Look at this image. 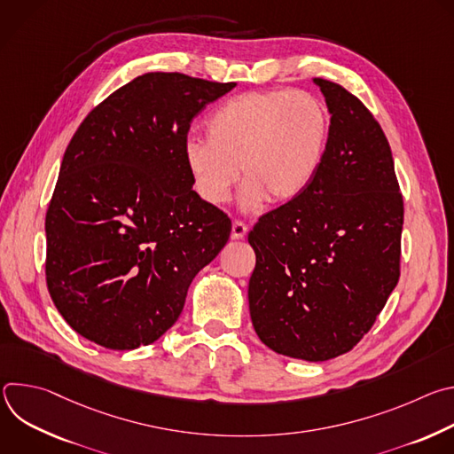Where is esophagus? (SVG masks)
I'll return each mask as SVG.
<instances>
[{"mask_svg":"<svg viewBox=\"0 0 454 454\" xmlns=\"http://www.w3.org/2000/svg\"><path fill=\"white\" fill-rule=\"evenodd\" d=\"M247 233V226L242 221L231 223V239H242Z\"/></svg>","mask_w":454,"mask_h":454,"instance_id":"obj_1","label":"esophagus"}]
</instances>
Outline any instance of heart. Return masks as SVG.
Listing matches in <instances>:
<instances>
[{
	"label": "heart",
	"instance_id": "1",
	"mask_svg": "<svg viewBox=\"0 0 454 454\" xmlns=\"http://www.w3.org/2000/svg\"><path fill=\"white\" fill-rule=\"evenodd\" d=\"M207 140H190L184 161L198 196L221 207L239 179L246 210L264 201L287 205L312 183L325 156L327 107L305 91H247L224 102L205 125Z\"/></svg>",
	"mask_w": 454,
	"mask_h": 454
}]
</instances>
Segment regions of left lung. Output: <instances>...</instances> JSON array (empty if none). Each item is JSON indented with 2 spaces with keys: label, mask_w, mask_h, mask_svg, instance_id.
<instances>
[{
  "label": "left lung",
  "mask_w": 454,
  "mask_h": 454,
  "mask_svg": "<svg viewBox=\"0 0 454 454\" xmlns=\"http://www.w3.org/2000/svg\"><path fill=\"white\" fill-rule=\"evenodd\" d=\"M314 82L331 113L325 156L298 200L249 231L256 266L247 298L264 345L327 361L368 334L399 282L404 201L370 109L333 81Z\"/></svg>",
  "instance_id": "8db88e82"
}]
</instances>
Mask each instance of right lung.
Listing matches in <instances>:
<instances>
[{
    "instance_id": "obj_1",
    "label": "right lung",
    "mask_w": 454,
    "mask_h": 454,
    "mask_svg": "<svg viewBox=\"0 0 454 454\" xmlns=\"http://www.w3.org/2000/svg\"><path fill=\"white\" fill-rule=\"evenodd\" d=\"M235 82L145 74L102 100L64 153L46 210V286L82 338L133 350L177 321L231 221L184 161L190 123Z\"/></svg>"
}]
</instances>
